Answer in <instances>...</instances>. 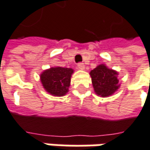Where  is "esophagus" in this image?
I'll use <instances>...</instances> for the list:
<instances>
[{"mask_svg": "<svg viewBox=\"0 0 150 150\" xmlns=\"http://www.w3.org/2000/svg\"><path fill=\"white\" fill-rule=\"evenodd\" d=\"M77 66H78V68H79V69H80V70H83L84 69V64H83V63H78V65H77Z\"/></svg>", "mask_w": 150, "mask_h": 150, "instance_id": "esophagus-1", "label": "esophagus"}]
</instances>
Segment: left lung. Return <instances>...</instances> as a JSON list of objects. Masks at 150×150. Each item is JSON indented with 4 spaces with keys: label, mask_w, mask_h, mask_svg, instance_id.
Here are the masks:
<instances>
[{
    "label": "left lung",
    "mask_w": 150,
    "mask_h": 150,
    "mask_svg": "<svg viewBox=\"0 0 150 150\" xmlns=\"http://www.w3.org/2000/svg\"><path fill=\"white\" fill-rule=\"evenodd\" d=\"M118 72L100 65L91 71V80L95 92L102 97L113 94L120 87Z\"/></svg>",
    "instance_id": "1"
}]
</instances>
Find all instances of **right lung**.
<instances>
[{
    "instance_id": "1",
    "label": "right lung",
    "mask_w": 150,
    "mask_h": 150,
    "mask_svg": "<svg viewBox=\"0 0 150 150\" xmlns=\"http://www.w3.org/2000/svg\"><path fill=\"white\" fill-rule=\"evenodd\" d=\"M72 72L71 68L52 67L41 74V82L48 93L56 96H62L68 92Z\"/></svg>"
}]
</instances>
